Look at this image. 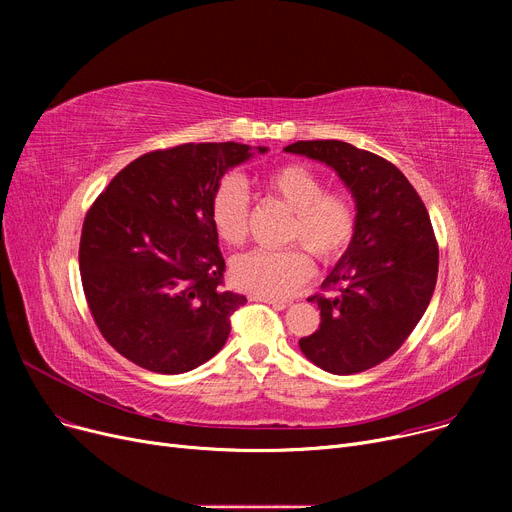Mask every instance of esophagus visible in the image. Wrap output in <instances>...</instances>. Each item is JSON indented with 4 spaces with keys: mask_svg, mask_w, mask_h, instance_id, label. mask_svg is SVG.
I'll return each mask as SVG.
<instances>
[{
    "mask_svg": "<svg viewBox=\"0 0 512 512\" xmlns=\"http://www.w3.org/2000/svg\"><path fill=\"white\" fill-rule=\"evenodd\" d=\"M249 299H251V301H257V303L274 305V307H278V309H284V307H288V305H290L288 301H280V299H272V297H261V294H251Z\"/></svg>",
    "mask_w": 512,
    "mask_h": 512,
    "instance_id": "obj_1",
    "label": "esophagus"
}]
</instances>
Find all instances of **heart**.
Instances as JSON below:
<instances>
[{
  "label": "heart",
  "mask_w": 512,
  "mask_h": 512,
  "mask_svg": "<svg viewBox=\"0 0 512 512\" xmlns=\"http://www.w3.org/2000/svg\"><path fill=\"white\" fill-rule=\"evenodd\" d=\"M265 186L294 220L288 242L301 245L321 263L338 261L357 232V209L344 193L326 191V180L305 164H284L265 178ZM211 222L228 245H242L249 234V193L238 176H226L211 197ZM313 272L303 249L251 251L232 261L230 278L240 288L261 297L284 299L303 286Z\"/></svg>",
  "instance_id": "b5f03b06"
}]
</instances>
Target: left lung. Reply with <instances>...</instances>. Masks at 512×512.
Returning <instances> with one entry per match:
<instances>
[{
    "instance_id": "1",
    "label": "left lung",
    "mask_w": 512,
    "mask_h": 512,
    "mask_svg": "<svg viewBox=\"0 0 512 512\" xmlns=\"http://www.w3.org/2000/svg\"><path fill=\"white\" fill-rule=\"evenodd\" d=\"M286 153L330 166L351 191L357 232L324 288L309 301L321 324L299 340L319 369L351 375L394 355L423 317L438 280V242L429 213L394 164L342 141H297Z\"/></svg>"
}]
</instances>
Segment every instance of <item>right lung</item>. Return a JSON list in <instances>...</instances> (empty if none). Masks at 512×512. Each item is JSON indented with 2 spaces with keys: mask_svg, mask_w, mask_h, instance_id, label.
<instances>
[{
  "mask_svg": "<svg viewBox=\"0 0 512 512\" xmlns=\"http://www.w3.org/2000/svg\"><path fill=\"white\" fill-rule=\"evenodd\" d=\"M265 151L232 141L153 151L89 209L78 251L85 297L103 338L134 365L174 375L222 351L247 299L220 288L211 197L230 168Z\"/></svg>",
  "mask_w": 512,
  "mask_h": 512,
  "instance_id": "add662e5",
  "label": "right lung"
}]
</instances>
